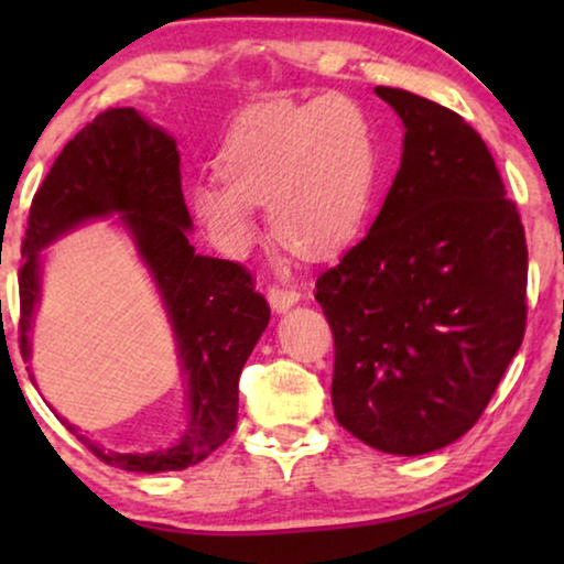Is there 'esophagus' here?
I'll return each mask as SVG.
<instances>
[{"mask_svg":"<svg viewBox=\"0 0 564 564\" xmlns=\"http://www.w3.org/2000/svg\"><path fill=\"white\" fill-rule=\"evenodd\" d=\"M267 297H269V305H272L276 313H282L297 303L300 292L295 288H282V284H269Z\"/></svg>","mask_w":564,"mask_h":564,"instance_id":"esophagus-1","label":"esophagus"}]
</instances>
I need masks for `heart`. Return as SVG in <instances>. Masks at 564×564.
<instances>
[{"label": "heart", "mask_w": 564, "mask_h": 564, "mask_svg": "<svg viewBox=\"0 0 564 564\" xmlns=\"http://www.w3.org/2000/svg\"><path fill=\"white\" fill-rule=\"evenodd\" d=\"M220 169L192 184L189 207L223 251H249L257 205L269 203L276 241L311 259L334 257L367 218L372 122L346 97L257 107L230 128Z\"/></svg>", "instance_id": "heart-1"}]
</instances>
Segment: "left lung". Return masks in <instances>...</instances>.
Here are the masks:
<instances>
[{
	"label": "left lung",
	"mask_w": 564,
	"mask_h": 564,
	"mask_svg": "<svg viewBox=\"0 0 564 564\" xmlns=\"http://www.w3.org/2000/svg\"><path fill=\"white\" fill-rule=\"evenodd\" d=\"M405 128L369 234L315 282L334 330L336 421L415 457L488 408L527 330L529 253L488 145L457 112L377 87Z\"/></svg>",
	"instance_id": "8db88e82"
}]
</instances>
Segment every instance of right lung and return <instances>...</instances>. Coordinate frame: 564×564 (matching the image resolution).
<instances>
[{
    "label": "right lung",
    "mask_w": 564,
    "mask_h": 564,
    "mask_svg": "<svg viewBox=\"0 0 564 564\" xmlns=\"http://www.w3.org/2000/svg\"><path fill=\"white\" fill-rule=\"evenodd\" d=\"M112 213L122 215L164 297L187 372L189 423L172 446L149 454L105 452L72 423L68 431L95 457L128 473L187 469L234 434L238 377L264 334L269 305L246 267L195 253L174 138L133 107H110L87 122L35 192L22 238L20 351L30 359L28 330L41 295L37 253L66 230Z\"/></svg>",
    "instance_id": "1"
}]
</instances>
